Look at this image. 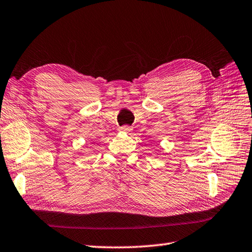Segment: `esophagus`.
<instances>
[{
	"instance_id": "1",
	"label": "esophagus",
	"mask_w": 252,
	"mask_h": 252,
	"mask_svg": "<svg viewBox=\"0 0 252 252\" xmlns=\"http://www.w3.org/2000/svg\"><path fill=\"white\" fill-rule=\"evenodd\" d=\"M120 130H121V131H123V132L129 133V132H131V131H132V127H131V126H122L120 127Z\"/></svg>"
}]
</instances>
